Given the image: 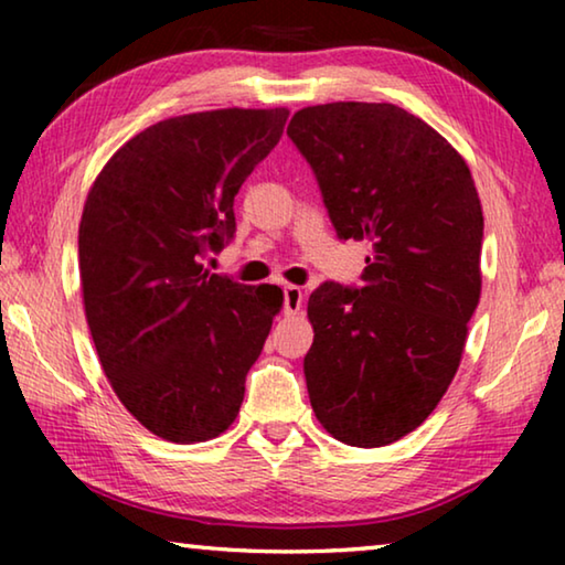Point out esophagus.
<instances>
[{"mask_svg":"<svg viewBox=\"0 0 565 565\" xmlns=\"http://www.w3.org/2000/svg\"><path fill=\"white\" fill-rule=\"evenodd\" d=\"M303 309V291L299 286H284V313L286 317H294Z\"/></svg>","mask_w":565,"mask_h":565,"instance_id":"1","label":"esophagus"}]
</instances>
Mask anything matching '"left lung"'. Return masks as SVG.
<instances>
[{"mask_svg":"<svg viewBox=\"0 0 565 565\" xmlns=\"http://www.w3.org/2000/svg\"><path fill=\"white\" fill-rule=\"evenodd\" d=\"M339 238L366 242L359 289L309 296L306 388L341 444L418 428L451 384L481 299L483 212L463 157L396 104L333 102L291 117Z\"/></svg>","mask_w":565,"mask_h":565,"instance_id":"obj_1","label":"left lung"}]
</instances>
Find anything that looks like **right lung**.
<instances>
[{"label":"right lung","instance_id":"right-lung-1","mask_svg":"<svg viewBox=\"0 0 565 565\" xmlns=\"http://www.w3.org/2000/svg\"><path fill=\"white\" fill-rule=\"evenodd\" d=\"M289 109L154 124L94 181L79 224L84 313L124 408L171 444L224 434L284 303L279 286L209 274L236 232L234 196L279 145Z\"/></svg>","mask_w":565,"mask_h":565}]
</instances>
